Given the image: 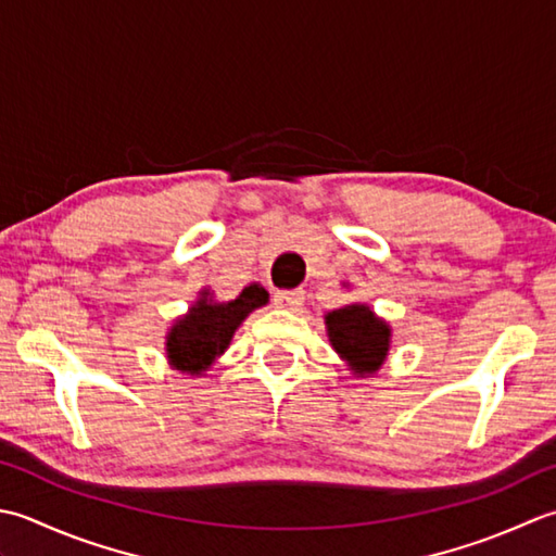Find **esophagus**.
I'll return each mask as SVG.
<instances>
[{
    "mask_svg": "<svg viewBox=\"0 0 556 556\" xmlns=\"http://www.w3.org/2000/svg\"><path fill=\"white\" fill-rule=\"evenodd\" d=\"M274 302L280 309H298L304 302V290H280L274 294Z\"/></svg>",
    "mask_w": 556,
    "mask_h": 556,
    "instance_id": "1",
    "label": "esophagus"
}]
</instances>
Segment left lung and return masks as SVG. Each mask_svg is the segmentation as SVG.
<instances>
[{"mask_svg":"<svg viewBox=\"0 0 556 556\" xmlns=\"http://www.w3.org/2000/svg\"><path fill=\"white\" fill-rule=\"evenodd\" d=\"M328 341L357 377L379 371L391 350V326L367 304H345L326 316Z\"/></svg>","mask_w":556,"mask_h":556,"instance_id":"obj_1","label":"left lung"}]
</instances>
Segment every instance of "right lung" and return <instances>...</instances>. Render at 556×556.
Segmentation results:
<instances>
[{"mask_svg":"<svg viewBox=\"0 0 556 556\" xmlns=\"http://www.w3.org/2000/svg\"><path fill=\"white\" fill-rule=\"evenodd\" d=\"M266 302L268 292L258 282L247 286L230 302H215L208 290H201L199 300L167 331L165 355L169 367L191 377L208 371L213 362L228 350L240 324Z\"/></svg>","mask_w":556,"mask_h":556,"instance_id":"right-lung-1","label":"right lung"}]
</instances>
